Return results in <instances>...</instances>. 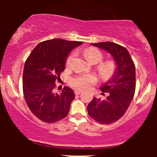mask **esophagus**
<instances>
[{
    "label": "esophagus",
    "instance_id": "34e87169",
    "mask_svg": "<svg viewBox=\"0 0 157 157\" xmlns=\"http://www.w3.org/2000/svg\"><path fill=\"white\" fill-rule=\"evenodd\" d=\"M74 93H75L76 95H79V94H80V93H82V91H80V90H76L75 91H74Z\"/></svg>",
    "mask_w": 157,
    "mask_h": 157
}]
</instances>
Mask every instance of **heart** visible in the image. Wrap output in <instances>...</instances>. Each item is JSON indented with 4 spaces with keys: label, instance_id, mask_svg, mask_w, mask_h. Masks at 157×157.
I'll return each instance as SVG.
<instances>
[{
    "label": "heart",
    "instance_id": "b5f03b06",
    "mask_svg": "<svg viewBox=\"0 0 157 157\" xmlns=\"http://www.w3.org/2000/svg\"><path fill=\"white\" fill-rule=\"evenodd\" d=\"M84 55L85 58L90 63L95 62L96 64L101 61L102 58V53L95 48H86L84 52ZM74 57V54H71L69 55L66 61L67 66H70L72 64ZM114 69H115V64L112 61H105L100 64V65L99 66V72L103 77H109L113 73ZM96 77L95 75L91 74H83L73 77L71 79V84L78 90H85L91 87L96 83Z\"/></svg>",
    "mask_w": 157,
    "mask_h": 157
}]
</instances>
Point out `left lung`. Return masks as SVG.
Returning a JSON list of instances; mask_svg holds the SVG:
<instances>
[{
	"instance_id": "obj_1",
	"label": "left lung",
	"mask_w": 157,
	"mask_h": 157,
	"mask_svg": "<svg viewBox=\"0 0 157 157\" xmlns=\"http://www.w3.org/2000/svg\"><path fill=\"white\" fill-rule=\"evenodd\" d=\"M112 55L115 69L112 77L101 86L102 93H109L105 100L93 96L87 106L91 118L101 124H111L124 115L135 92V66L128 51L114 42L91 43Z\"/></svg>"
}]
</instances>
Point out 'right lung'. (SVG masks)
<instances>
[{
  "label": "right lung",
  "instance_id": "1",
  "mask_svg": "<svg viewBox=\"0 0 157 157\" xmlns=\"http://www.w3.org/2000/svg\"><path fill=\"white\" fill-rule=\"evenodd\" d=\"M82 42L54 39L38 44L26 61L23 75V95L31 112L42 121L54 123L65 118L74 90L64 86L61 93H54L55 80L65 69L71 51Z\"/></svg>",
  "mask_w": 157,
  "mask_h": 157
}]
</instances>
